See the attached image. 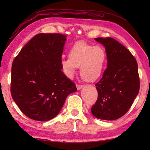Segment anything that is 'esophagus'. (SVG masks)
<instances>
[{
  "label": "esophagus",
  "mask_w": 150,
  "mask_h": 150,
  "mask_svg": "<svg viewBox=\"0 0 150 150\" xmlns=\"http://www.w3.org/2000/svg\"><path fill=\"white\" fill-rule=\"evenodd\" d=\"M76 86H77V88L78 90H80L81 89L82 87H83V86L81 85V84H77V85H76Z\"/></svg>",
  "instance_id": "1"
}]
</instances>
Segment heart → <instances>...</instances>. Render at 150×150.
I'll use <instances>...</instances> for the list:
<instances>
[{"label":"heart","instance_id":"obj_1","mask_svg":"<svg viewBox=\"0 0 150 150\" xmlns=\"http://www.w3.org/2000/svg\"><path fill=\"white\" fill-rule=\"evenodd\" d=\"M106 62V53L103 47L81 42L69 50L68 58L61 59L60 66L67 77L73 78L79 66L82 79L86 82H93L103 75Z\"/></svg>","mask_w":150,"mask_h":150}]
</instances>
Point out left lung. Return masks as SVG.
<instances>
[{"mask_svg":"<svg viewBox=\"0 0 150 150\" xmlns=\"http://www.w3.org/2000/svg\"><path fill=\"white\" fill-rule=\"evenodd\" d=\"M95 40L105 47L108 66L95 84L98 98L91 113L97 119L116 120L128 112L139 93L138 64L131 52L113 38Z\"/></svg>","mask_w":150,"mask_h":150,"instance_id":"obj_1","label":"left lung"}]
</instances>
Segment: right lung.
I'll return each instance as SVG.
<instances>
[{"label": "right lung", "mask_w": 150, "mask_h": 150, "mask_svg": "<svg viewBox=\"0 0 150 150\" xmlns=\"http://www.w3.org/2000/svg\"><path fill=\"white\" fill-rule=\"evenodd\" d=\"M66 37L60 33L37 34L13 62L11 97L22 112L31 119H53L68 95L77 90L61 71Z\"/></svg>", "instance_id": "1"}]
</instances>
